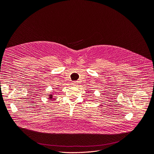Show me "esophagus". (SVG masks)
I'll list each match as a JSON object with an SVG mask.
<instances>
[{"label":"esophagus","instance_id":"34e87169","mask_svg":"<svg viewBox=\"0 0 154 154\" xmlns=\"http://www.w3.org/2000/svg\"><path fill=\"white\" fill-rule=\"evenodd\" d=\"M72 84H73V85H75V86H77L79 84L78 82H77V81H74Z\"/></svg>","mask_w":154,"mask_h":154}]
</instances>
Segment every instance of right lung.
<instances>
[{"mask_svg":"<svg viewBox=\"0 0 154 154\" xmlns=\"http://www.w3.org/2000/svg\"><path fill=\"white\" fill-rule=\"evenodd\" d=\"M51 93H52V94H50L48 95V96H48V97H49V99H50V100H52L53 99H54V98L53 97V92H51Z\"/></svg>","mask_w":154,"mask_h":154,"instance_id":"right-lung-1","label":"right lung"}]
</instances>
